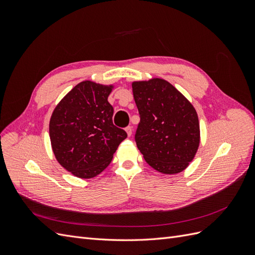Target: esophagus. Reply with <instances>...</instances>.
I'll return each mask as SVG.
<instances>
[{
    "label": "esophagus",
    "mask_w": 255,
    "mask_h": 255,
    "mask_svg": "<svg viewBox=\"0 0 255 255\" xmlns=\"http://www.w3.org/2000/svg\"><path fill=\"white\" fill-rule=\"evenodd\" d=\"M126 130H127V133H128V136H130V135H132V127H127L126 128Z\"/></svg>",
    "instance_id": "obj_1"
}]
</instances>
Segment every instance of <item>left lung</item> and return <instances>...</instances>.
Listing matches in <instances>:
<instances>
[{
  "label": "left lung",
  "instance_id": "8db88e82",
  "mask_svg": "<svg viewBox=\"0 0 255 255\" xmlns=\"http://www.w3.org/2000/svg\"><path fill=\"white\" fill-rule=\"evenodd\" d=\"M132 87L140 117L135 133L137 148L155 170L166 174L183 171L200 143L194 106L165 80L134 82Z\"/></svg>",
  "mask_w": 255,
  "mask_h": 255
}]
</instances>
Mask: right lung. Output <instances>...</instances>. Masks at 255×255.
Returning a JSON list of instances; mask_svg holds the SVG:
<instances>
[{
    "label": "right lung",
    "instance_id": "add662e5",
    "mask_svg": "<svg viewBox=\"0 0 255 255\" xmlns=\"http://www.w3.org/2000/svg\"><path fill=\"white\" fill-rule=\"evenodd\" d=\"M113 86L85 81L68 92L50 120V139L55 157L66 170L82 179L101 173L128 137L113 123L107 101Z\"/></svg>",
    "mask_w": 255,
    "mask_h": 255
}]
</instances>
